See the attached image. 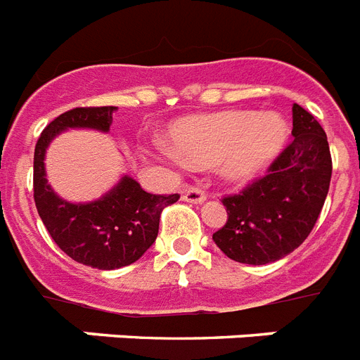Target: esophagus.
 <instances>
[{
  "label": "esophagus",
  "mask_w": 360,
  "mask_h": 360,
  "mask_svg": "<svg viewBox=\"0 0 360 360\" xmlns=\"http://www.w3.org/2000/svg\"><path fill=\"white\" fill-rule=\"evenodd\" d=\"M182 198L186 202H191V204H202L206 200V193L200 191L198 188H186L182 191Z\"/></svg>",
  "instance_id": "1"
}]
</instances>
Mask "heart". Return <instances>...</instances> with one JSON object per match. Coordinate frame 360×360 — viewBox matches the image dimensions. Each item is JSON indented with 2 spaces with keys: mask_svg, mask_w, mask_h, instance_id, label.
Listing matches in <instances>:
<instances>
[{
  "mask_svg": "<svg viewBox=\"0 0 360 360\" xmlns=\"http://www.w3.org/2000/svg\"><path fill=\"white\" fill-rule=\"evenodd\" d=\"M288 120L277 111H223L191 115L169 126V141H156L158 156L174 165L215 163L230 182H247L283 152Z\"/></svg>",
  "mask_w": 360,
  "mask_h": 360,
  "instance_id": "heart-1",
  "label": "heart"
}]
</instances>
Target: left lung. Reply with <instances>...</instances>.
<instances>
[{"instance_id": "obj_1", "label": "left lung", "mask_w": 360, "mask_h": 360, "mask_svg": "<svg viewBox=\"0 0 360 360\" xmlns=\"http://www.w3.org/2000/svg\"><path fill=\"white\" fill-rule=\"evenodd\" d=\"M294 141L267 169V174L240 195L223 198L226 225L215 245L241 264H271L297 249L316 221L329 191V143L320 122L294 103Z\"/></svg>"}]
</instances>
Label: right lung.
<instances>
[{"instance_id": "add662e5", "label": "right lung", "mask_w": 360, "mask_h": 360, "mask_svg": "<svg viewBox=\"0 0 360 360\" xmlns=\"http://www.w3.org/2000/svg\"><path fill=\"white\" fill-rule=\"evenodd\" d=\"M115 111V105L70 109L46 126L34 146L33 191L40 219L61 251L96 269H119L139 260L156 241L162 210L180 198L146 193L128 174L91 202H70L53 191L44 163L51 141L66 130L108 134Z\"/></svg>"}]
</instances>
